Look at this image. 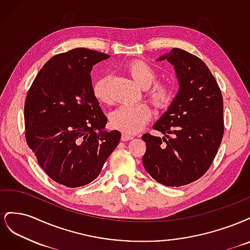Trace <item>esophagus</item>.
<instances>
[{
	"instance_id": "esophagus-1",
	"label": "esophagus",
	"mask_w": 250,
	"mask_h": 250,
	"mask_svg": "<svg viewBox=\"0 0 250 250\" xmlns=\"http://www.w3.org/2000/svg\"><path fill=\"white\" fill-rule=\"evenodd\" d=\"M132 139H133L132 135H129V134H127V133H123V134H122V137H121V140H122L123 142H126V141H131Z\"/></svg>"
}]
</instances>
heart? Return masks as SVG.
Masks as SVG:
<instances>
[{
	"instance_id": "b5f03b06",
	"label": "heart",
	"mask_w": 250,
	"mask_h": 250,
	"mask_svg": "<svg viewBox=\"0 0 250 250\" xmlns=\"http://www.w3.org/2000/svg\"><path fill=\"white\" fill-rule=\"evenodd\" d=\"M126 72L134 82L146 90L145 96L154 107L162 109L168 106L172 98V90L164 82H155L156 73L143 60H132L126 64ZM108 77L102 76L93 86L96 99L102 103L109 102ZM152 117V111L145 103L137 105H122L110 115V125L120 131L134 134L141 131Z\"/></svg>"
}]
</instances>
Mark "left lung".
<instances>
[{
	"mask_svg": "<svg viewBox=\"0 0 250 250\" xmlns=\"http://www.w3.org/2000/svg\"><path fill=\"white\" fill-rule=\"evenodd\" d=\"M167 59L174 65L179 90L169 109L154 124L161 139L150 133L143 165L149 175L167 187H181L203 176L210 167L224 133L220 87L202 60L173 48Z\"/></svg>",
	"mask_w": 250,
	"mask_h": 250,
	"instance_id": "1",
	"label": "left lung"
}]
</instances>
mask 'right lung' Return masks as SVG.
<instances>
[{"instance_id":"1","label":"right lung","mask_w":250,"mask_h":250,"mask_svg":"<svg viewBox=\"0 0 250 250\" xmlns=\"http://www.w3.org/2000/svg\"><path fill=\"white\" fill-rule=\"evenodd\" d=\"M109 56L85 48L50 58L26 97L25 137L37 163L59 185L77 188L99 175L121 132L105 131L107 118L95 98L93 65Z\"/></svg>"}]
</instances>
